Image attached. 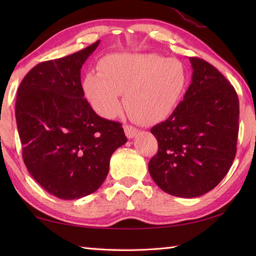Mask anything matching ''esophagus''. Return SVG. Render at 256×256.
<instances>
[{
    "instance_id": "esophagus-1",
    "label": "esophagus",
    "mask_w": 256,
    "mask_h": 256,
    "mask_svg": "<svg viewBox=\"0 0 256 256\" xmlns=\"http://www.w3.org/2000/svg\"><path fill=\"white\" fill-rule=\"evenodd\" d=\"M124 132L126 134L128 138H133L138 134V128H136L132 125H124Z\"/></svg>"
}]
</instances>
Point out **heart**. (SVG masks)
<instances>
[{
	"instance_id": "heart-1",
	"label": "heart",
	"mask_w": 256,
	"mask_h": 256,
	"mask_svg": "<svg viewBox=\"0 0 256 256\" xmlns=\"http://www.w3.org/2000/svg\"><path fill=\"white\" fill-rule=\"evenodd\" d=\"M99 72L90 71L82 86L99 115L112 118L120 108V94L128 114L149 124L166 118L175 110L188 86L183 63L157 54L114 53L104 56Z\"/></svg>"
}]
</instances>
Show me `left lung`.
I'll return each mask as SVG.
<instances>
[{"instance_id": "left-lung-1", "label": "left lung", "mask_w": 256, "mask_h": 256, "mask_svg": "<svg viewBox=\"0 0 256 256\" xmlns=\"http://www.w3.org/2000/svg\"><path fill=\"white\" fill-rule=\"evenodd\" d=\"M192 82L172 114L151 128L158 152L149 172L164 192L196 198L230 170L238 136L240 102L234 86L210 63L190 58Z\"/></svg>"}]
</instances>
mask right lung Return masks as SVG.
Listing matches in <instances>:
<instances>
[{
	"mask_svg": "<svg viewBox=\"0 0 256 256\" xmlns=\"http://www.w3.org/2000/svg\"><path fill=\"white\" fill-rule=\"evenodd\" d=\"M98 45L37 64L16 92L26 167L46 192L63 200L100 188L112 154L128 141L120 123L98 116L84 98L81 68Z\"/></svg>",
	"mask_w": 256,
	"mask_h": 256,
	"instance_id": "add662e5",
	"label": "right lung"
}]
</instances>
